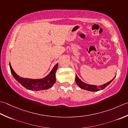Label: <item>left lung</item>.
Wrapping results in <instances>:
<instances>
[{"instance_id":"obj_1","label":"left lung","mask_w":128,"mask_h":128,"mask_svg":"<svg viewBox=\"0 0 128 128\" xmlns=\"http://www.w3.org/2000/svg\"><path fill=\"white\" fill-rule=\"evenodd\" d=\"M114 78L112 80H110V81L108 82V83H106V84H104L102 86H100L99 87H98L97 86L90 85V84H87V83H84L83 82H82L76 75V82L78 86L80 88H82V89L87 90L89 91H92V92H97V91L103 90L104 88H105L106 86L110 84V83L112 82V80H114Z\"/></svg>"}]
</instances>
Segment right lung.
Segmentation results:
<instances>
[{
    "instance_id": "right-lung-1",
    "label": "right lung",
    "mask_w": 128,
    "mask_h": 128,
    "mask_svg": "<svg viewBox=\"0 0 128 128\" xmlns=\"http://www.w3.org/2000/svg\"><path fill=\"white\" fill-rule=\"evenodd\" d=\"M10 71L13 77L17 81L19 82L23 87L31 90H48L51 88L56 82L55 74L57 70L58 64L54 66L50 73L46 77L42 79L34 80L29 78H24L19 77L12 70L10 64H9Z\"/></svg>"
}]
</instances>
